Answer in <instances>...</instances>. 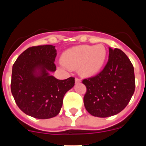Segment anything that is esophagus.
<instances>
[{"label":"esophagus","instance_id":"esophagus-1","mask_svg":"<svg viewBox=\"0 0 146 146\" xmlns=\"http://www.w3.org/2000/svg\"><path fill=\"white\" fill-rule=\"evenodd\" d=\"M75 81H76V83H79V82H81V80H80V78H76V79H75Z\"/></svg>","mask_w":146,"mask_h":146}]
</instances>
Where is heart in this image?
<instances>
[{
	"label": "heart",
	"instance_id": "obj_1",
	"mask_svg": "<svg viewBox=\"0 0 146 146\" xmlns=\"http://www.w3.org/2000/svg\"><path fill=\"white\" fill-rule=\"evenodd\" d=\"M107 50L102 44L81 45L68 49L63 54L62 62L68 67L76 68L84 76L99 72L107 58Z\"/></svg>",
	"mask_w": 146,
	"mask_h": 146
}]
</instances>
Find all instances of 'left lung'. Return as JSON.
<instances>
[{
	"label": "left lung",
	"instance_id": "8db88e82",
	"mask_svg": "<svg viewBox=\"0 0 146 146\" xmlns=\"http://www.w3.org/2000/svg\"><path fill=\"white\" fill-rule=\"evenodd\" d=\"M84 105L94 117L115 115L129 104L135 90L134 69L124 52L109 48V59L98 75L84 79Z\"/></svg>",
	"mask_w": 146,
	"mask_h": 146
}]
</instances>
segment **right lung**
Masks as SVG:
<instances>
[{
	"mask_svg": "<svg viewBox=\"0 0 146 146\" xmlns=\"http://www.w3.org/2000/svg\"><path fill=\"white\" fill-rule=\"evenodd\" d=\"M56 54L52 45L29 47L13 64L12 95L19 108L30 117H56L61 111L65 94L74 86V78L58 80L50 75L56 70Z\"/></svg>",
	"mask_w": 146,
	"mask_h": 146,
	"instance_id": "right-lung-1",
	"label": "right lung"
}]
</instances>
